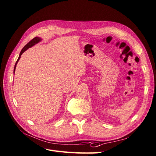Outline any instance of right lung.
I'll use <instances>...</instances> for the list:
<instances>
[{"instance_id": "right-lung-1", "label": "right lung", "mask_w": 156, "mask_h": 156, "mask_svg": "<svg viewBox=\"0 0 156 156\" xmlns=\"http://www.w3.org/2000/svg\"><path fill=\"white\" fill-rule=\"evenodd\" d=\"M40 40H41V38H40V37H34V38H33L32 40H30V41L29 42V43H28V44L24 47V48H23L22 49V50H21V53H20V56H19V58H18L17 60L16 61V64H15V67H14L13 72H15V69H16V65H17V62H18L19 60H20V57H21V55L23 53H24V52H25L26 50H27L29 48H31V47H32V45H34V44H37V43H38V42H39Z\"/></svg>"}]
</instances>
